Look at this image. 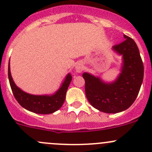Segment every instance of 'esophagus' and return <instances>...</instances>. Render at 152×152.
Masks as SVG:
<instances>
[{
	"label": "esophagus",
	"mask_w": 152,
	"mask_h": 152,
	"mask_svg": "<svg viewBox=\"0 0 152 152\" xmlns=\"http://www.w3.org/2000/svg\"><path fill=\"white\" fill-rule=\"evenodd\" d=\"M83 64H77V65H76V66H75V70H76L77 72H78V73L81 72L83 71Z\"/></svg>",
	"instance_id": "obj_1"
}]
</instances>
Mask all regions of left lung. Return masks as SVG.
Returning <instances> with one entry per match:
<instances>
[{
    "label": "left lung",
    "mask_w": 152,
    "mask_h": 152,
    "mask_svg": "<svg viewBox=\"0 0 152 152\" xmlns=\"http://www.w3.org/2000/svg\"><path fill=\"white\" fill-rule=\"evenodd\" d=\"M125 40L112 46V50L122 57L120 73L111 82L98 76L84 72L85 92L90 104L100 112L115 114L129 109L138 95L144 68L139 49L133 39L124 35Z\"/></svg>",
    "instance_id": "left-lung-1"
}]
</instances>
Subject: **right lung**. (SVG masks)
Returning <instances> with one entry per match:
<instances>
[{"label": "right lung", "instance_id": "right-lung-1", "mask_svg": "<svg viewBox=\"0 0 152 152\" xmlns=\"http://www.w3.org/2000/svg\"><path fill=\"white\" fill-rule=\"evenodd\" d=\"M8 77L12 91L19 104L29 112L40 115H49L61 109L65 101L67 89L72 79L70 73L67 74L60 88L53 94H31L20 89L14 82L10 72V61Z\"/></svg>", "mask_w": 152, "mask_h": 152}]
</instances>
